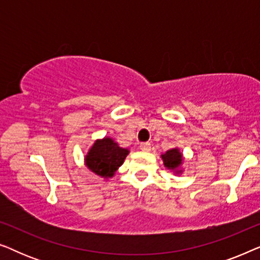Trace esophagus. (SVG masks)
Segmentation results:
<instances>
[{"label": "esophagus", "instance_id": "esophagus-1", "mask_svg": "<svg viewBox=\"0 0 260 260\" xmlns=\"http://www.w3.org/2000/svg\"><path fill=\"white\" fill-rule=\"evenodd\" d=\"M140 149L143 151H149L151 149V144L149 142H143V143L140 144Z\"/></svg>", "mask_w": 260, "mask_h": 260}]
</instances>
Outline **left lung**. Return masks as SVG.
<instances>
[{
    "instance_id": "1",
    "label": "left lung",
    "mask_w": 260,
    "mask_h": 260,
    "mask_svg": "<svg viewBox=\"0 0 260 260\" xmlns=\"http://www.w3.org/2000/svg\"><path fill=\"white\" fill-rule=\"evenodd\" d=\"M162 159L167 168L175 170L182 163V154H181L179 149H170L166 154L162 155ZM179 172H181V170H179Z\"/></svg>"
}]
</instances>
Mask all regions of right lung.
Instances as JSON below:
<instances>
[{"instance_id":"obj_1","label":"right lung","mask_w":260,"mask_h":260,"mask_svg":"<svg viewBox=\"0 0 260 260\" xmlns=\"http://www.w3.org/2000/svg\"><path fill=\"white\" fill-rule=\"evenodd\" d=\"M129 154L127 149L120 148L111 138L95 141L85 157L87 168L102 177H112L116 170L123 165Z\"/></svg>"}]
</instances>
